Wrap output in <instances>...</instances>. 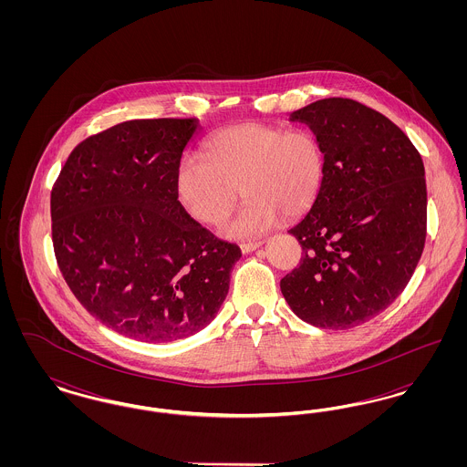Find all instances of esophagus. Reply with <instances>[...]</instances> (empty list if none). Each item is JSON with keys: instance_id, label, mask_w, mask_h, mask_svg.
<instances>
[{"instance_id": "esophagus-1", "label": "esophagus", "mask_w": 467, "mask_h": 467, "mask_svg": "<svg viewBox=\"0 0 467 467\" xmlns=\"http://www.w3.org/2000/svg\"><path fill=\"white\" fill-rule=\"evenodd\" d=\"M259 246H263V242H254V244H240V250H242L244 254H250V252L257 250Z\"/></svg>"}]
</instances>
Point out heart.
Instances as JSON below:
<instances>
[{"label": "heart", "instance_id": "b5f03b06", "mask_svg": "<svg viewBox=\"0 0 467 467\" xmlns=\"http://www.w3.org/2000/svg\"><path fill=\"white\" fill-rule=\"evenodd\" d=\"M202 157L180 161L178 196L194 219L221 225L233 212L240 188L246 202L223 229L234 240L263 236L282 217L292 221L306 213L326 173V157L315 134L259 122L212 136Z\"/></svg>", "mask_w": 467, "mask_h": 467}]
</instances>
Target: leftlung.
Masks as SVG:
<instances>
[{
	"label": "left lung",
	"instance_id": "8db88e82",
	"mask_svg": "<svg viewBox=\"0 0 467 467\" xmlns=\"http://www.w3.org/2000/svg\"><path fill=\"white\" fill-rule=\"evenodd\" d=\"M322 145L326 173L289 233L301 263L280 289L301 320L350 329L396 301L420 261L427 225L422 157L379 111L327 98L292 111Z\"/></svg>",
	"mask_w": 467,
	"mask_h": 467
}]
</instances>
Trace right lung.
Here are the masks:
<instances>
[{
	"label": "right lung",
	"mask_w": 467,
	"mask_h": 467,
	"mask_svg": "<svg viewBox=\"0 0 467 467\" xmlns=\"http://www.w3.org/2000/svg\"><path fill=\"white\" fill-rule=\"evenodd\" d=\"M198 119H141L82 141L52 200V242L67 287L115 333L168 343L221 310L242 250L178 201V164Z\"/></svg>",
	"instance_id": "add662e5"
}]
</instances>
